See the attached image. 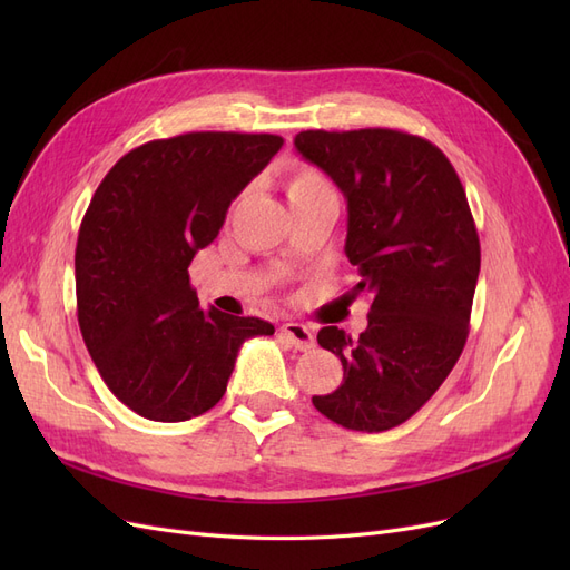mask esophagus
<instances>
[{"label":"esophagus","mask_w":570,"mask_h":570,"mask_svg":"<svg viewBox=\"0 0 570 570\" xmlns=\"http://www.w3.org/2000/svg\"><path fill=\"white\" fill-rule=\"evenodd\" d=\"M281 335L287 337L292 347L299 350V352L314 350V344H316L314 333L308 331V327L302 325V323H283V325H281Z\"/></svg>","instance_id":"1"}]
</instances>
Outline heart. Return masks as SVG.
I'll use <instances>...</instances> for the list:
<instances>
[{"mask_svg":"<svg viewBox=\"0 0 570 570\" xmlns=\"http://www.w3.org/2000/svg\"><path fill=\"white\" fill-rule=\"evenodd\" d=\"M283 193L289 204V212L335 197L333 185L327 183L321 170L312 166H289L283 176Z\"/></svg>","mask_w":570,"mask_h":570,"instance_id":"heart-1","label":"heart"}]
</instances>
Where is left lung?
<instances>
[{
  "mask_svg": "<svg viewBox=\"0 0 570 570\" xmlns=\"http://www.w3.org/2000/svg\"><path fill=\"white\" fill-rule=\"evenodd\" d=\"M302 159L347 199L344 254L358 271L352 297L371 295L356 340L335 325L318 344L344 377L314 406L333 423L383 433L438 392L469 337L480 239L450 159L419 135L390 128L304 130Z\"/></svg>",
  "mask_w": 570,
  "mask_h": 570,
  "instance_id": "1",
  "label": "left lung"
}]
</instances>
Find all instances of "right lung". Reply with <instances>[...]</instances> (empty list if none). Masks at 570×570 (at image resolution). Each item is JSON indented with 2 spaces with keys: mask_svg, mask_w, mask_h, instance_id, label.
Masks as SVG:
<instances>
[{
  "mask_svg": "<svg viewBox=\"0 0 570 570\" xmlns=\"http://www.w3.org/2000/svg\"><path fill=\"white\" fill-rule=\"evenodd\" d=\"M283 147L266 132H185L128 151L99 183L76 247L78 323L107 387L142 419L180 423L226 394L268 321L199 308L189 264Z\"/></svg>",
  "mask_w": 570,
  "mask_h": 570,
  "instance_id": "add662e5",
  "label": "right lung"
}]
</instances>
